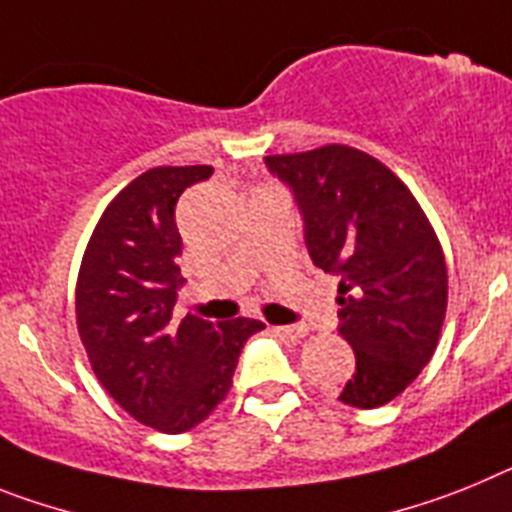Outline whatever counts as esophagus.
<instances>
[{
	"instance_id": "34e87169",
	"label": "esophagus",
	"mask_w": 512,
	"mask_h": 512,
	"mask_svg": "<svg viewBox=\"0 0 512 512\" xmlns=\"http://www.w3.org/2000/svg\"><path fill=\"white\" fill-rule=\"evenodd\" d=\"M273 332L286 337H304L309 332V327L306 324H283V327H273Z\"/></svg>"
}]
</instances>
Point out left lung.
I'll return each instance as SVG.
<instances>
[{"label":"left lung","mask_w":512,"mask_h":512,"mask_svg":"<svg viewBox=\"0 0 512 512\" xmlns=\"http://www.w3.org/2000/svg\"><path fill=\"white\" fill-rule=\"evenodd\" d=\"M265 167L293 193L309 257L340 275V335L355 373L340 402L373 410L402 394L433 358L448 304L441 242L394 172L353 146L273 154Z\"/></svg>","instance_id":"obj_1"}]
</instances>
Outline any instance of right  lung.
Here are the masks:
<instances>
[{
  "label": "right lung",
  "instance_id": "1",
  "mask_svg": "<svg viewBox=\"0 0 512 512\" xmlns=\"http://www.w3.org/2000/svg\"><path fill=\"white\" fill-rule=\"evenodd\" d=\"M213 175L208 164L154 167L97 221L77 278V330L97 381L123 410L159 433H185L229 394L257 319L175 322L182 237L175 206L185 188Z\"/></svg>",
  "mask_w": 512,
  "mask_h": 512
}]
</instances>
